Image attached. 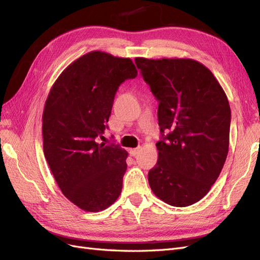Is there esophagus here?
Listing matches in <instances>:
<instances>
[{"instance_id": "esophagus-1", "label": "esophagus", "mask_w": 260, "mask_h": 260, "mask_svg": "<svg viewBox=\"0 0 260 260\" xmlns=\"http://www.w3.org/2000/svg\"><path fill=\"white\" fill-rule=\"evenodd\" d=\"M140 152V147H137V148H132L130 149V155L131 156H137Z\"/></svg>"}]
</instances>
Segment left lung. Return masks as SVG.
Instances as JSON below:
<instances>
[{
  "label": "left lung",
  "instance_id": "1",
  "mask_svg": "<svg viewBox=\"0 0 260 260\" xmlns=\"http://www.w3.org/2000/svg\"><path fill=\"white\" fill-rule=\"evenodd\" d=\"M137 67L158 101L161 140L148 171L157 198L175 207L201 201L216 182L229 151L231 109L218 80L190 58L137 57Z\"/></svg>",
  "mask_w": 260,
  "mask_h": 260
}]
</instances>
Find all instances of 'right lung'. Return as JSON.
I'll use <instances>...</instances> for the list:
<instances>
[{
    "label": "right lung",
    "mask_w": 260,
    "mask_h": 260,
    "mask_svg": "<svg viewBox=\"0 0 260 260\" xmlns=\"http://www.w3.org/2000/svg\"><path fill=\"white\" fill-rule=\"evenodd\" d=\"M137 75L130 58L90 52L60 74L46 99L44 156L62 194L85 211L106 209L121 193L128 153L99 139L118 88Z\"/></svg>",
    "instance_id": "obj_1"
}]
</instances>
